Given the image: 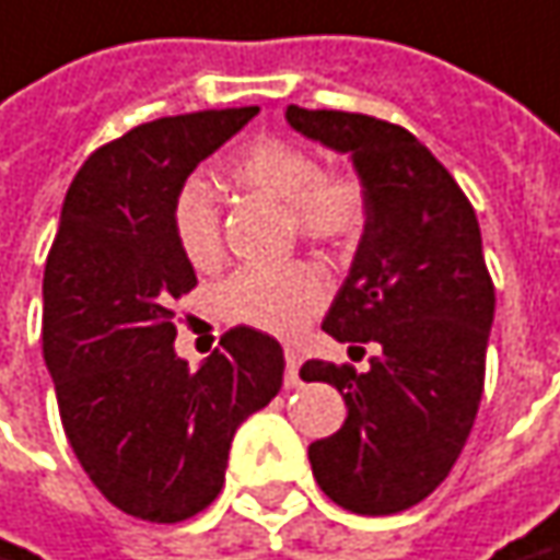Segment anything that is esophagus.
Here are the masks:
<instances>
[{
    "instance_id": "obj_1",
    "label": "esophagus",
    "mask_w": 560,
    "mask_h": 560,
    "mask_svg": "<svg viewBox=\"0 0 560 560\" xmlns=\"http://www.w3.org/2000/svg\"><path fill=\"white\" fill-rule=\"evenodd\" d=\"M284 363H288V373H284V385L293 388L296 382H300V351H293V348H284Z\"/></svg>"
}]
</instances>
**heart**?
<instances>
[{"mask_svg": "<svg viewBox=\"0 0 560 560\" xmlns=\"http://www.w3.org/2000/svg\"><path fill=\"white\" fill-rule=\"evenodd\" d=\"M224 178L242 194L288 206L293 233L315 248L354 242L370 218V187L358 172L324 170L306 144L254 139L224 160ZM175 245L197 272H214L224 260L221 218L202 185L182 187L172 202ZM327 284L308 264L279 269L245 267L218 288V312L226 324L291 336L318 315Z\"/></svg>", "mask_w": 560, "mask_h": 560, "instance_id": "1", "label": "heart"}]
</instances>
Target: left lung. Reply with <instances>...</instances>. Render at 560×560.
I'll return each mask as SVG.
<instances>
[{
	"instance_id": "8db88e82",
	"label": "left lung",
	"mask_w": 560,
	"mask_h": 560,
	"mask_svg": "<svg viewBox=\"0 0 560 560\" xmlns=\"http://www.w3.org/2000/svg\"><path fill=\"white\" fill-rule=\"evenodd\" d=\"M293 130L348 151L370 218L348 279L320 324L339 342H375L366 373L306 361V382L342 394L348 418L308 445L320 491L358 515H394L455 467L485 388L494 281L482 233L452 172L409 130L378 117L288 105Z\"/></svg>"
}]
</instances>
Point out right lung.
Returning <instances> with one entry per match:
<instances>
[{"label": "right lung", "mask_w": 560, "mask_h": 560, "mask_svg": "<svg viewBox=\"0 0 560 560\" xmlns=\"http://www.w3.org/2000/svg\"><path fill=\"white\" fill-rule=\"evenodd\" d=\"M260 108H209L96 148L62 202L45 267L42 351L72 452L103 498L175 525L221 494L233 433L281 388L269 334L233 327L199 370L175 354V300L197 288L172 233L187 175Z\"/></svg>", "instance_id": "1"}]
</instances>
